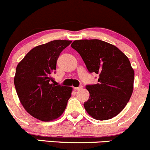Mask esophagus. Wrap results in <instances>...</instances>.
<instances>
[{
	"instance_id": "34e87169",
	"label": "esophagus",
	"mask_w": 150,
	"mask_h": 150,
	"mask_svg": "<svg viewBox=\"0 0 150 150\" xmlns=\"http://www.w3.org/2000/svg\"><path fill=\"white\" fill-rule=\"evenodd\" d=\"M81 89H83V86L78 87V88H74V90H81Z\"/></svg>"
}]
</instances>
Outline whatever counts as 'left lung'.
<instances>
[{
	"instance_id": "1",
	"label": "left lung",
	"mask_w": 150,
	"mask_h": 150,
	"mask_svg": "<svg viewBox=\"0 0 150 150\" xmlns=\"http://www.w3.org/2000/svg\"><path fill=\"white\" fill-rule=\"evenodd\" d=\"M71 47L80 55L90 72L99 75L98 83L86 85L90 93L84 107L92 117L107 120L125 108L133 92L134 70L128 57L105 41L75 40Z\"/></svg>"
}]
</instances>
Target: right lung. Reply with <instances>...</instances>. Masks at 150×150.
Wrapping results in <instances>:
<instances>
[{
  "label": "right lung",
  "mask_w": 150,
  "mask_h": 150,
  "mask_svg": "<svg viewBox=\"0 0 150 150\" xmlns=\"http://www.w3.org/2000/svg\"><path fill=\"white\" fill-rule=\"evenodd\" d=\"M71 40H56L36 46L18 64L14 77L16 92L25 110L36 119H57L66 108L71 87L55 85L52 74L57 58Z\"/></svg>",
  "instance_id": "add662e5"
}]
</instances>
